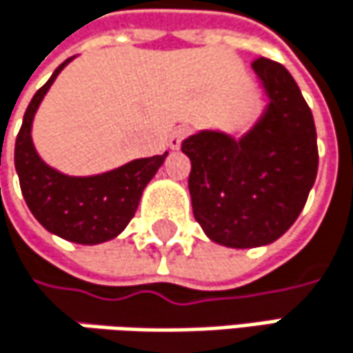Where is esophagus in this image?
Masks as SVG:
<instances>
[{"label": "esophagus", "mask_w": 353, "mask_h": 353, "mask_svg": "<svg viewBox=\"0 0 353 353\" xmlns=\"http://www.w3.org/2000/svg\"><path fill=\"white\" fill-rule=\"evenodd\" d=\"M185 137H188V128L185 126H177L176 130L172 132V137H170V147L172 149H179Z\"/></svg>", "instance_id": "34e87169"}]
</instances>
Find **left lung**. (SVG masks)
Listing matches in <instances>:
<instances>
[{"instance_id": "obj_1", "label": "left lung", "mask_w": 353, "mask_h": 353, "mask_svg": "<svg viewBox=\"0 0 353 353\" xmlns=\"http://www.w3.org/2000/svg\"><path fill=\"white\" fill-rule=\"evenodd\" d=\"M270 106L235 141L223 132H198L183 141L192 161L188 188L202 231L227 247L268 245L299 219L319 168L311 108L284 65L255 59Z\"/></svg>"}]
</instances>
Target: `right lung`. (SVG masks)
Wrapping results in <instances>:
<instances>
[{
    "label": "right lung",
    "instance_id": "obj_1",
    "mask_svg": "<svg viewBox=\"0 0 353 353\" xmlns=\"http://www.w3.org/2000/svg\"><path fill=\"white\" fill-rule=\"evenodd\" d=\"M61 63L26 108L16 137V172L24 200L36 221L50 233L81 245L114 239L137 212L141 194L161 168L165 155L130 161L114 172L92 177H69L50 170L34 151L30 126L44 94L69 63Z\"/></svg>",
    "mask_w": 353,
    "mask_h": 353
}]
</instances>
